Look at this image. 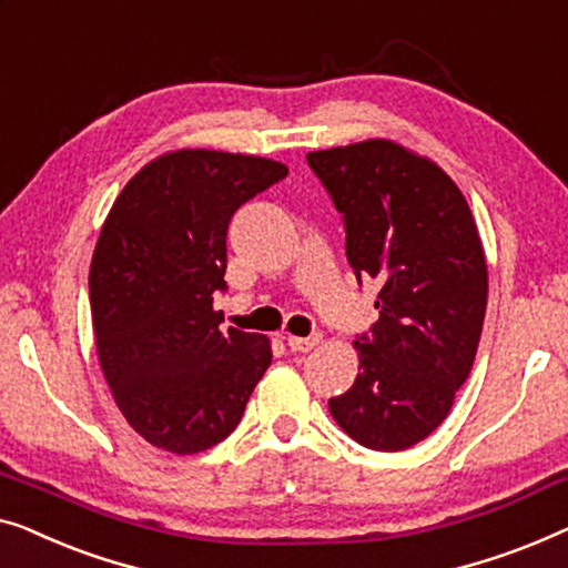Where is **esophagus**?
<instances>
[{
	"label": "esophagus",
	"mask_w": 568,
	"mask_h": 568,
	"mask_svg": "<svg viewBox=\"0 0 568 568\" xmlns=\"http://www.w3.org/2000/svg\"><path fill=\"white\" fill-rule=\"evenodd\" d=\"M318 342H322V334H311V337H287V347H291V353H311Z\"/></svg>",
	"instance_id": "esophagus-1"
}]
</instances>
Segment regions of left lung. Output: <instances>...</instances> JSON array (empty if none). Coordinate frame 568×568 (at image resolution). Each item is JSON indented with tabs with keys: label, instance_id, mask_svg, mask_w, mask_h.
I'll list each match as a JSON object with an SVG mask.
<instances>
[{
	"label": "left lung",
	"instance_id": "obj_1",
	"mask_svg": "<svg viewBox=\"0 0 568 568\" xmlns=\"http://www.w3.org/2000/svg\"><path fill=\"white\" fill-rule=\"evenodd\" d=\"M306 159L342 213L357 283H381L378 322L355 342L361 373L329 412L371 450H406L443 425L474 365L489 291L476 221L440 166L394 141Z\"/></svg>",
	"mask_w": 568,
	"mask_h": 568
}]
</instances>
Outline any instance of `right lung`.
<instances>
[{
  "label": "right lung",
  "instance_id": "obj_1",
  "mask_svg": "<svg viewBox=\"0 0 568 568\" xmlns=\"http://www.w3.org/2000/svg\"><path fill=\"white\" fill-rule=\"evenodd\" d=\"M273 159L182 149L143 166L102 226L90 303L102 373L143 440L178 455L234 433L273 363L262 334L229 329L226 231L239 207L281 182Z\"/></svg>",
  "mask_w": 568,
  "mask_h": 568
}]
</instances>
